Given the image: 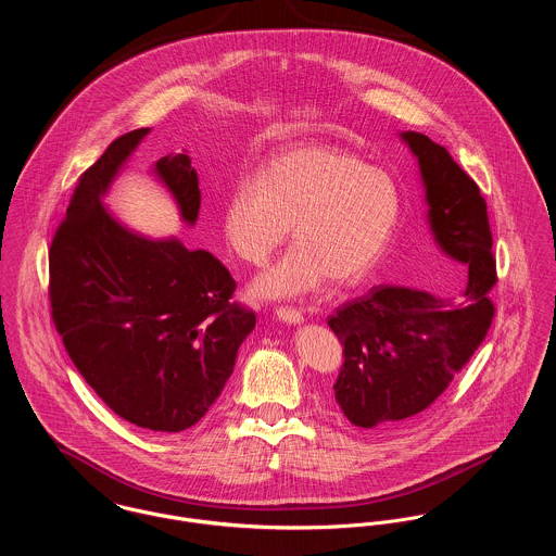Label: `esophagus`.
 Instances as JSON below:
<instances>
[{"mask_svg":"<svg viewBox=\"0 0 556 556\" xmlns=\"http://www.w3.org/2000/svg\"><path fill=\"white\" fill-rule=\"evenodd\" d=\"M275 313L281 321H288V324H301L303 321V313L299 308L279 307Z\"/></svg>","mask_w":556,"mask_h":556,"instance_id":"34e87169","label":"esophagus"}]
</instances>
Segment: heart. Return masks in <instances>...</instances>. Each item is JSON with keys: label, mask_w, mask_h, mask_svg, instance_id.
Instances as JSON below:
<instances>
[{"label": "heart", "mask_w": 556, "mask_h": 556, "mask_svg": "<svg viewBox=\"0 0 556 556\" xmlns=\"http://www.w3.org/2000/svg\"><path fill=\"white\" fill-rule=\"evenodd\" d=\"M394 177L337 147H296L257 177H241L226 198L224 235L248 264L262 266L290 235L299 241L257 281L264 299H294L365 279L401 219Z\"/></svg>", "instance_id": "obj_1"}]
</instances>
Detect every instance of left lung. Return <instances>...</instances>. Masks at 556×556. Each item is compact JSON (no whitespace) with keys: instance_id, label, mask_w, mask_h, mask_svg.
Masks as SVG:
<instances>
[{"instance_id":"8db88e82","label":"left lung","mask_w":556,"mask_h":556,"mask_svg":"<svg viewBox=\"0 0 556 556\" xmlns=\"http://www.w3.org/2000/svg\"><path fill=\"white\" fill-rule=\"evenodd\" d=\"M403 140L420 164L432 235L467 268V288L437 299L403 286H375L328 317L343 345L334 399L363 429H392L431 407L486 339L494 317L489 292L496 262L480 187L429 136L403 131Z\"/></svg>"}]
</instances>
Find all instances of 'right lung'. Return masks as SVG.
<instances>
[{"instance_id": "1", "label": "right lung", "mask_w": 556, "mask_h": 556, "mask_svg": "<svg viewBox=\"0 0 556 556\" xmlns=\"http://www.w3.org/2000/svg\"><path fill=\"white\" fill-rule=\"evenodd\" d=\"M149 127L113 140L74 187L49 249L51 317L74 367L127 422L157 432L193 427L222 394L255 313L232 301L230 270L179 239L124 228L102 195ZM187 224L198 175L186 153L155 164Z\"/></svg>"}]
</instances>
